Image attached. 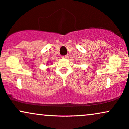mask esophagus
Instances as JSON below:
<instances>
[{"label":"esophagus","instance_id":"obj_1","mask_svg":"<svg viewBox=\"0 0 129 129\" xmlns=\"http://www.w3.org/2000/svg\"><path fill=\"white\" fill-rule=\"evenodd\" d=\"M62 58H65V59L68 58H69V56H68V55H64V56H63V57H62Z\"/></svg>","mask_w":129,"mask_h":129}]
</instances>
